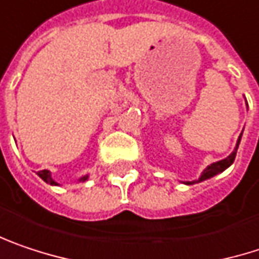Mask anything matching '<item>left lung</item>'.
<instances>
[{
	"mask_svg": "<svg viewBox=\"0 0 259 259\" xmlns=\"http://www.w3.org/2000/svg\"><path fill=\"white\" fill-rule=\"evenodd\" d=\"M242 138V136H240ZM240 138H239V141H237V147H236V150L233 151V153L230 154L227 158H224L221 161H217V163H212L210 166H207L206 169H204V172H203V175L200 177L199 181H204V179H207V178H212L215 177L217 174H220V172H223L225 170L228 166H231V163L234 161V158H236V154H237V148H239V144H240ZM197 181H193V182H187L188 185H191V184H196Z\"/></svg>",
	"mask_w": 259,
	"mask_h": 259,
	"instance_id": "obj_1",
	"label": "left lung"
}]
</instances>
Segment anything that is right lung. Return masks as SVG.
<instances>
[{
	"label": "right lung",
	"instance_id": "right-lung-1",
	"mask_svg": "<svg viewBox=\"0 0 259 259\" xmlns=\"http://www.w3.org/2000/svg\"><path fill=\"white\" fill-rule=\"evenodd\" d=\"M38 177L41 178L42 181H46L47 184H50V185H58V184L52 179V175H50V172H49V170H39V172H38ZM87 178L89 177L85 175V177H82L80 181H85Z\"/></svg>",
	"mask_w": 259,
	"mask_h": 259
}]
</instances>
